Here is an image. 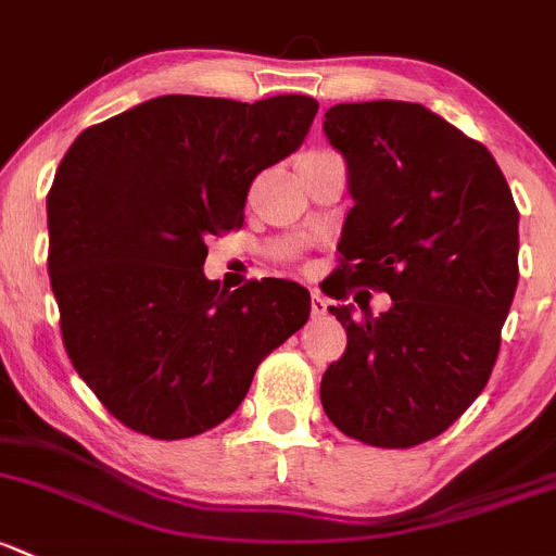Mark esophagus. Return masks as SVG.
<instances>
[{
	"label": "esophagus",
	"mask_w": 556,
	"mask_h": 556,
	"mask_svg": "<svg viewBox=\"0 0 556 556\" xmlns=\"http://www.w3.org/2000/svg\"><path fill=\"white\" fill-rule=\"evenodd\" d=\"M327 301L319 293H312V317H325Z\"/></svg>",
	"instance_id": "1"
}]
</instances>
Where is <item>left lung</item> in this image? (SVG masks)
<instances>
[{"mask_svg":"<svg viewBox=\"0 0 556 556\" xmlns=\"http://www.w3.org/2000/svg\"><path fill=\"white\" fill-rule=\"evenodd\" d=\"M323 130L354 200L338 277L391 295L378 317L330 306L349 343L325 370L323 407L365 445H420L493 372L519 279V210L493 154L420 103H338Z\"/></svg>","mask_w":556,"mask_h":556,"instance_id":"1","label":"left lung"}]
</instances>
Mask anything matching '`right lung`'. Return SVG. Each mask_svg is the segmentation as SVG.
Returning <instances> with one entry per match:
<instances>
[{"mask_svg": "<svg viewBox=\"0 0 556 556\" xmlns=\"http://www.w3.org/2000/svg\"><path fill=\"white\" fill-rule=\"evenodd\" d=\"M308 96H162L87 127L47 194L52 293L68 359L103 407L154 440L197 437L242 405L255 367L306 325L290 279L220 290L207 237L239 229L253 178L290 156Z\"/></svg>", "mask_w": 556, "mask_h": 556, "instance_id": "1", "label": "right lung"}]
</instances>
